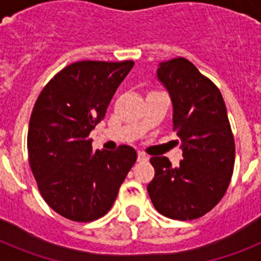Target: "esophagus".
<instances>
[{"instance_id":"34e87169","label":"esophagus","mask_w":261,"mask_h":261,"mask_svg":"<svg viewBox=\"0 0 261 261\" xmlns=\"http://www.w3.org/2000/svg\"><path fill=\"white\" fill-rule=\"evenodd\" d=\"M147 160H149V157H147L145 153H141V151H139V153H138V163H146Z\"/></svg>"}]
</instances>
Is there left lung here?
<instances>
[{"label": "left lung", "instance_id": "left-lung-1", "mask_svg": "<svg viewBox=\"0 0 261 261\" xmlns=\"http://www.w3.org/2000/svg\"><path fill=\"white\" fill-rule=\"evenodd\" d=\"M157 77L173 104V131L182 149L178 167L151 157L147 192L160 214L178 221L213 210L230 184L236 146L226 106L215 84L186 58L160 63Z\"/></svg>", "mask_w": 261, "mask_h": 261}]
</instances>
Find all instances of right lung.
Returning <instances> with one entry per match:
<instances>
[{"label": "right lung", "mask_w": 261, "mask_h": 261, "mask_svg": "<svg viewBox=\"0 0 261 261\" xmlns=\"http://www.w3.org/2000/svg\"><path fill=\"white\" fill-rule=\"evenodd\" d=\"M133 66V61L71 63L35 102L27 139L30 167L43 199L65 218L90 222L106 215L137 161L131 146L93 151L89 138Z\"/></svg>", "instance_id": "add662e5"}]
</instances>
